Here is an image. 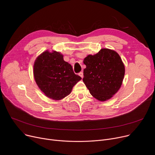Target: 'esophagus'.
<instances>
[{"mask_svg":"<svg viewBox=\"0 0 155 155\" xmlns=\"http://www.w3.org/2000/svg\"><path fill=\"white\" fill-rule=\"evenodd\" d=\"M78 75H79V76H80L82 78L84 77V73H83V72H80L78 73Z\"/></svg>","mask_w":155,"mask_h":155,"instance_id":"34e87169","label":"esophagus"}]
</instances>
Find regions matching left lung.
<instances>
[{
    "label": "left lung",
    "instance_id": "left-lung-1",
    "mask_svg": "<svg viewBox=\"0 0 155 155\" xmlns=\"http://www.w3.org/2000/svg\"><path fill=\"white\" fill-rule=\"evenodd\" d=\"M83 82L91 94L99 101L110 99L120 88L125 67L114 50L102 48L95 54L84 58Z\"/></svg>",
    "mask_w": 155,
    "mask_h": 155
}]
</instances>
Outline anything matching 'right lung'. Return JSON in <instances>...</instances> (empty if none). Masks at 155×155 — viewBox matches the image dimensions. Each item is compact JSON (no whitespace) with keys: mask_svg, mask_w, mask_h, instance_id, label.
I'll return each mask as SVG.
<instances>
[{"mask_svg":"<svg viewBox=\"0 0 155 155\" xmlns=\"http://www.w3.org/2000/svg\"><path fill=\"white\" fill-rule=\"evenodd\" d=\"M33 75L40 90L54 101L68 95L73 86L82 79L75 74L71 65L64 61L63 55L54 50H46L37 57Z\"/></svg>","mask_w":155,"mask_h":155,"instance_id":"add662e5","label":"right lung"}]
</instances>
